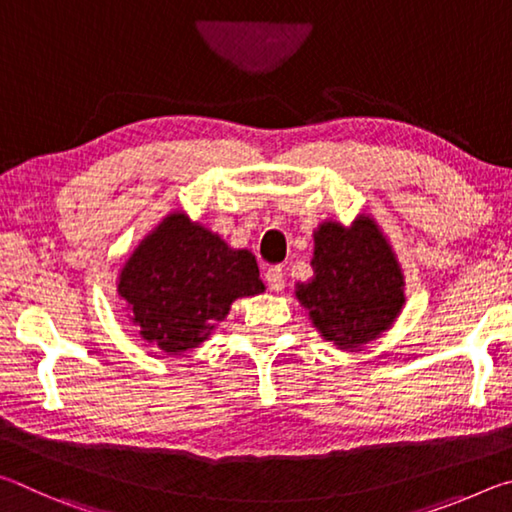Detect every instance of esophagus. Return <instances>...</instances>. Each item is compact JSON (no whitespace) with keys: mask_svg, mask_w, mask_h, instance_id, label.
Masks as SVG:
<instances>
[{"mask_svg":"<svg viewBox=\"0 0 512 512\" xmlns=\"http://www.w3.org/2000/svg\"><path fill=\"white\" fill-rule=\"evenodd\" d=\"M264 280H266V287L271 291H282L284 289V273H282L280 266L266 268Z\"/></svg>","mask_w":512,"mask_h":512,"instance_id":"obj_1","label":"esophagus"}]
</instances>
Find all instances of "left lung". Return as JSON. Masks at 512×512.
<instances>
[{
	"mask_svg": "<svg viewBox=\"0 0 512 512\" xmlns=\"http://www.w3.org/2000/svg\"><path fill=\"white\" fill-rule=\"evenodd\" d=\"M314 277L296 282V298L318 336L354 352L400 318L406 280L391 241L372 214L350 225L325 219L314 230Z\"/></svg>",
	"mask_w": 512,
	"mask_h": 512,
	"instance_id": "left-lung-1",
	"label": "left lung"
}]
</instances>
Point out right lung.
<instances>
[{
    "instance_id": "obj_1",
    "label": "right lung",
    "mask_w": 512,
    "mask_h": 512,
    "mask_svg": "<svg viewBox=\"0 0 512 512\" xmlns=\"http://www.w3.org/2000/svg\"><path fill=\"white\" fill-rule=\"evenodd\" d=\"M257 259L171 210L137 241L117 275V293L142 339L176 357L210 339L237 298L257 296Z\"/></svg>"
}]
</instances>
